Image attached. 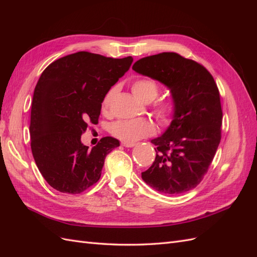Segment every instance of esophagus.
I'll list each match as a JSON object with an SVG mask.
<instances>
[{
	"instance_id": "1",
	"label": "esophagus",
	"mask_w": 257,
	"mask_h": 257,
	"mask_svg": "<svg viewBox=\"0 0 257 257\" xmlns=\"http://www.w3.org/2000/svg\"><path fill=\"white\" fill-rule=\"evenodd\" d=\"M135 145H136V144H134V143H133V144H131V143H124V142L122 143V146L125 147V148H132V147H134Z\"/></svg>"
}]
</instances>
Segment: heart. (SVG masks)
Listing matches in <instances>:
<instances>
[{
	"label": "heart",
	"instance_id": "b5f03b06",
	"mask_svg": "<svg viewBox=\"0 0 257 257\" xmlns=\"http://www.w3.org/2000/svg\"><path fill=\"white\" fill-rule=\"evenodd\" d=\"M114 92L115 88H111L104 96L102 102L104 110L109 107ZM132 92L139 100L144 103H149L157 98L159 94V85L150 78H138L132 83ZM176 110L177 105L173 98L162 99L154 106V114L162 125H167L173 121ZM110 133L124 143L133 144L146 136L152 135L154 133V126L147 119L119 120L111 124Z\"/></svg>",
	"mask_w": 257,
	"mask_h": 257
}]
</instances>
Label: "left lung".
Returning <instances> with one entry per match:
<instances>
[{"label":"left lung","instance_id":"1","mask_svg":"<svg viewBox=\"0 0 257 257\" xmlns=\"http://www.w3.org/2000/svg\"><path fill=\"white\" fill-rule=\"evenodd\" d=\"M133 69L165 84L177 110L168 128L151 141L157 152L143 180L163 194L188 192L200 183L221 142L222 108L212 75L197 62L162 52L135 62Z\"/></svg>","mask_w":257,"mask_h":257}]
</instances>
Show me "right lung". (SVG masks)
<instances>
[{
	"mask_svg": "<svg viewBox=\"0 0 257 257\" xmlns=\"http://www.w3.org/2000/svg\"><path fill=\"white\" fill-rule=\"evenodd\" d=\"M132 62V57L79 51L52 62L42 73L31 107V149L53 189L79 194L99 180L106 155L120 143L104 137L90 150L81 135L90 123H98L104 96Z\"/></svg>",
	"mask_w": 257,
	"mask_h": 257,
	"instance_id": "add662e5",
	"label": "right lung"
}]
</instances>
